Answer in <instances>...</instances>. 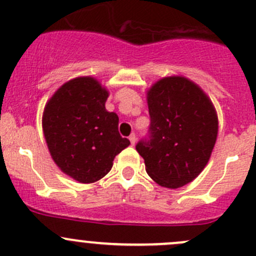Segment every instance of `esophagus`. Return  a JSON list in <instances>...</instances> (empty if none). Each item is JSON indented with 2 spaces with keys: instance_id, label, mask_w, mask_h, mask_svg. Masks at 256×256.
Returning <instances> with one entry per match:
<instances>
[{
  "instance_id": "esophagus-1",
  "label": "esophagus",
  "mask_w": 256,
  "mask_h": 256,
  "mask_svg": "<svg viewBox=\"0 0 256 256\" xmlns=\"http://www.w3.org/2000/svg\"><path fill=\"white\" fill-rule=\"evenodd\" d=\"M129 140H130L132 146H134V144H136V134L132 133L130 136H129Z\"/></svg>"
}]
</instances>
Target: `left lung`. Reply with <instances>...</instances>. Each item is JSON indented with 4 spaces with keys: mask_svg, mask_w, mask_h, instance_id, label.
Instances as JSON below:
<instances>
[{
    "mask_svg": "<svg viewBox=\"0 0 256 256\" xmlns=\"http://www.w3.org/2000/svg\"><path fill=\"white\" fill-rule=\"evenodd\" d=\"M149 138L136 146L148 175L168 188L191 182L207 165L217 140L218 117L202 88L168 76L148 91Z\"/></svg>",
    "mask_w": 256,
    "mask_h": 256,
    "instance_id": "left-lung-1",
    "label": "left lung"
}]
</instances>
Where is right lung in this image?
<instances>
[{"mask_svg": "<svg viewBox=\"0 0 256 256\" xmlns=\"http://www.w3.org/2000/svg\"><path fill=\"white\" fill-rule=\"evenodd\" d=\"M108 91L91 76L68 81L43 113V132L55 164L81 184L106 176L130 142L118 132V116L104 107Z\"/></svg>", "mask_w": 256, "mask_h": 256, "instance_id": "1", "label": "right lung"}]
</instances>
